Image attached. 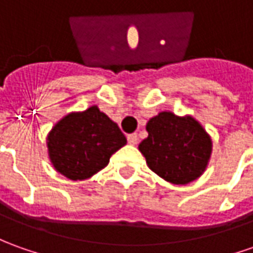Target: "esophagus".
Here are the masks:
<instances>
[{
	"instance_id": "34e87169",
	"label": "esophagus",
	"mask_w": 253,
	"mask_h": 253,
	"mask_svg": "<svg viewBox=\"0 0 253 253\" xmlns=\"http://www.w3.org/2000/svg\"><path fill=\"white\" fill-rule=\"evenodd\" d=\"M127 141H128L130 145H135L138 142V135L137 134H130V135H127Z\"/></svg>"
}]
</instances>
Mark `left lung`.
<instances>
[{
    "mask_svg": "<svg viewBox=\"0 0 253 253\" xmlns=\"http://www.w3.org/2000/svg\"><path fill=\"white\" fill-rule=\"evenodd\" d=\"M147 131L138 149L154 173L171 184H188L202 176L212 138L198 120L165 111L148 120Z\"/></svg>",
    "mask_w": 253,
    "mask_h": 253,
    "instance_id": "left-lung-1",
    "label": "left lung"
}]
</instances>
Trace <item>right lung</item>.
<instances>
[{
	"instance_id": "add662e5",
	"label": "right lung",
	"mask_w": 253,
	"mask_h": 253,
	"mask_svg": "<svg viewBox=\"0 0 253 253\" xmlns=\"http://www.w3.org/2000/svg\"><path fill=\"white\" fill-rule=\"evenodd\" d=\"M119 126L98 106L62 118L47 135L49 161L70 180H85L102 170L111 156L126 145Z\"/></svg>"
}]
</instances>
